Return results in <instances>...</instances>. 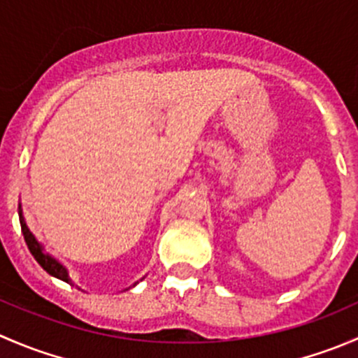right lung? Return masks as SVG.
Masks as SVG:
<instances>
[{
	"label": "right lung",
	"mask_w": 358,
	"mask_h": 358,
	"mask_svg": "<svg viewBox=\"0 0 358 358\" xmlns=\"http://www.w3.org/2000/svg\"><path fill=\"white\" fill-rule=\"evenodd\" d=\"M19 218H20V227H22V234H24L25 244H27L29 251L32 252V256H34V258H36V262H38L39 265H41L43 268H45L46 272L50 273V275H53V277H57V279L64 280V282L71 284V279H69V275H67V270L64 268V266L60 265V263L57 262V259H53L52 256L45 255V252H43V249H41V246H39V243L34 239V236H32V234H31V230H29L27 225H25V220H24V216H22V211H19Z\"/></svg>",
	"instance_id": "add662e5"
}]
</instances>
